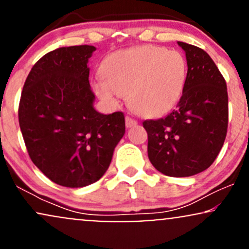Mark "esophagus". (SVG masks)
<instances>
[{"label": "esophagus", "instance_id": "1", "mask_svg": "<svg viewBox=\"0 0 249 249\" xmlns=\"http://www.w3.org/2000/svg\"><path fill=\"white\" fill-rule=\"evenodd\" d=\"M125 125H126V127H133L137 125V121L127 116L126 118H125Z\"/></svg>", "mask_w": 249, "mask_h": 249}]
</instances>
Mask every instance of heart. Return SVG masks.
Instances as JSON below:
<instances>
[{"label":"heart","mask_w":249,"mask_h":249,"mask_svg":"<svg viewBox=\"0 0 249 249\" xmlns=\"http://www.w3.org/2000/svg\"><path fill=\"white\" fill-rule=\"evenodd\" d=\"M103 77L93 84L97 96L116 107L123 96L134 112L157 117L181 98L187 81V62L179 51L142 45L117 51L105 58Z\"/></svg>","instance_id":"heart-1"}]
</instances>
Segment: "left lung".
Returning a JSON list of instances; mask_svg holds the SVG:
<instances>
[{
	"mask_svg": "<svg viewBox=\"0 0 249 249\" xmlns=\"http://www.w3.org/2000/svg\"><path fill=\"white\" fill-rule=\"evenodd\" d=\"M186 53L187 81L177 108L160 119L142 122L151 164L168 177H190L215 160L228 126L224 76L205 50L178 42Z\"/></svg>",
	"mask_w": 249,
	"mask_h": 249,
	"instance_id": "1",
	"label": "left lung"
}]
</instances>
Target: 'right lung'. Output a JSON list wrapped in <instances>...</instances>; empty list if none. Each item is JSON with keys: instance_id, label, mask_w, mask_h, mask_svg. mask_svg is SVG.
Wrapping results in <instances>:
<instances>
[{"instance_id": "add662e5", "label": "right lung", "mask_w": 249, "mask_h": 249, "mask_svg": "<svg viewBox=\"0 0 249 249\" xmlns=\"http://www.w3.org/2000/svg\"><path fill=\"white\" fill-rule=\"evenodd\" d=\"M95 50L75 45L45 53L30 70L19 99L30 159L61 186L84 187L101 179L125 133L124 113L93 108L88 62Z\"/></svg>"}]
</instances>
